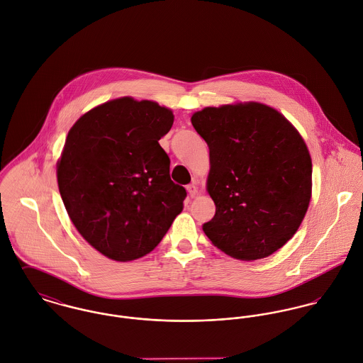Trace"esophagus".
Returning a JSON list of instances; mask_svg holds the SVG:
<instances>
[{
  "label": "esophagus",
  "mask_w": 363,
  "mask_h": 363,
  "mask_svg": "<svg viewBox=\"0 0 363 363\" xmlns=\"http://www.w3.org/2000/svg\"><path fill=\"white\" fill-rule=\"evenodd\" d=\"M186 191H188V194H189V196H191V198L196 196V194H198V188H196V185H195V184L188 185V186H186Z\"/></svg>",
  "instance_id": "esophagus-1"
}]
</instances>
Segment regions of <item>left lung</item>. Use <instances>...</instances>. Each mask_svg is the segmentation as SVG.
Returning <instances> with one entry per match:
<instances>
[{
    "instance_id": "left-lung-1",
    "label": "left lung",
    "mask_w": 363,
    "mask_h": 363,
    "mask_svg": "<svg viewBox=\"0 0 363 363\" xmlns=\"http://www.w3.org/2000/svg\"><path fill=\"white\" fill-rule=\"evenodd\" d=\"M210 152L207 238L240 260L270 256L299 228L312 194V160L277 110L245 103L206 107L191 118Z\"/></svg>"
}]
</instances>
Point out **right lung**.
Segmentation results:
<instances>
[{
    "instance_id": "1",
    "label": "right lung",
    "mask_w": 363,
    "mask_h": 363,
    "mask_svg": "<svg viewBox=\"0 0 363 363\" xmlns=\"http://www.w3.org/2000/svg\"><path fill=\"white\" fill-rule=\"evenodd\" d=\"M171 110L122 97L82 116L57 165L65 208L82 237L117 262L152 252L182 211L186 191L169 178L159 140Z\"/></svg>"
}]
</instances>
